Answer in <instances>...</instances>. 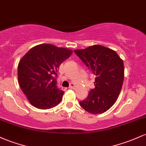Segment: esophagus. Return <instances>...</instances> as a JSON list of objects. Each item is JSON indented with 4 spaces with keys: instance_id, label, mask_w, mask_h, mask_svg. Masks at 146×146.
<instances>
[{
    "instance_id": "esophagus-1",
    "label": "esophagus",
    "mask_w": 146,
    "mask_h": 146,
    "mask_svg": "<svg viewBox=\"0 0 146 146\" xmlns=\"http://www.w3.org/2000/svg\"><path fill=\"white\" fill-rule=\"evenodd\" d=\"M69 88H70V89H74L75 88H76V84H73V83H71L70 86H69Z\"/></svg>"
}]
</instances>
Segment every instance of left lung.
Masks as SVG:
<instances>
[{
	"mask_svg": "<svg viewBox=\"0 0 146 146\" xmlns=\"http://www.w3.org/2000/svg\"><path fill=\"white\" fill-rule=\"evenodd\" d=\"M74 52L95 75V88L80 102L89 113L98 114L114 105L124 80L123 61L116 52L100 45H94Z\"/></svg>",
	"mask_w": 146,
	"mask_h": 146,
	"instance_id": "left-lung-1",
	"label": "left lung"
}]
</instances>
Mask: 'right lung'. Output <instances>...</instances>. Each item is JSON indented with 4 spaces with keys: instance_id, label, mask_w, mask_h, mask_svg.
<instances>
[{
    "instance_id": "add662e5",
    "label": "right lung",
    "mask_w": 146,
    "mask_h": 146,
    "mask_svg": "<svg viewBox=\"0 0 146 146\" xmlns=\"http://www.w3.org/2000/svg\"><path fill=\"white\" fill-rule=\"evenodd\" d=\"M73 51L54 45L35 46L19 61L18 80L32 105L48 110L60 104L64 91L57 88L55 77L61 64Z\"/></svg>"
}]
</instances>
